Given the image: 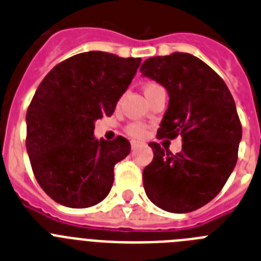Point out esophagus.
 <instances>
[{"label": "esophagus", "mask_w": 261, "mask_h": 261, "mask_svg": "<svg viewBox=\"0 0 261 261\" xmlns=\"http://www.w3.org/2000/svg\"><path fill=\"white\" fill-rule=\"evenodd\" d=\"M138 146H140V142H138V140H133V142H131V148L133 149L137 148Z\"/></svg>", "instance_id": "esophagus-1"}]
</instances>
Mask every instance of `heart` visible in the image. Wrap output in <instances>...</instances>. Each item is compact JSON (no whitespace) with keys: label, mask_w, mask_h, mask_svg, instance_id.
<instances>
[{"label":"heart","mask_w":261,"mask_h":261,"mask_svg":"<svg viewBox=\"0 0 261 261\" xmlns=\"http://www.w3.org/2000/svg\"><path fill=\"white\" fill-rule=\"evenodd\" d=\"M158 84H153V83H149L147 84L146 87H144V93H148V92H152V90L159 89ZM128 133L133 135V137H143L144 134V127L143 126H140V124H131L130 127H128Z\"/></svg>","instance_id":"b5f03b06"}]
</instances>
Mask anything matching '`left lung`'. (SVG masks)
<instances>
[{
	"mask_svg": "<svg viewBox=\"0 0 261 261\" xmlns=\"http://www.w3.org/2000/svg\"><path fill=\"white\" fill-rule=\"evenodd\" d=\"M140 72L168 92L158 138L181 135L184 142L176 155L148 144L153 159L143 171L146 194L165 212H193L221 192L237 164L242 124L234 98L225 81L190 54L149 58Z\"/></svg>",
	"mask_w": 261,
	"mask_h": 261,
	"instance_id": "1",
	"label": "left lung"
}]
</instances>
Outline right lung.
Here are the masks:
<instances>
[{
	"label": "right lung",
	"instance_id": "1",
	"mask_svg": "<svg viewBox=\"0 0 261 261\" xmlns=\"http://www.w3.org/2000/svg\"><path fill=\"white\" fill-rule=\"evenodd\" d=\"M139 65V58L83 52L52 68L36 89L26 114L27 153L40 188L60 205L89 207L112 189L130 142L96 139L94 123L114 113Z\"/></svg>",
	"mask_w": 261,
	"mask_h": 261
}]
</instances>
